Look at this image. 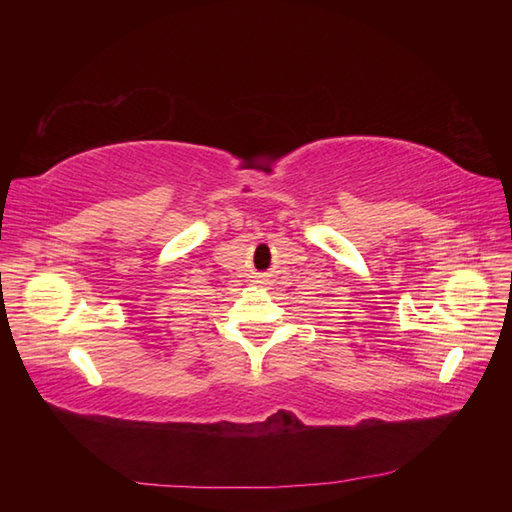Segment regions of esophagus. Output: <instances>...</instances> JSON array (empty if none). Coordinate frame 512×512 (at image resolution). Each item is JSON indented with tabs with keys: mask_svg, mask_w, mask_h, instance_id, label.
Returning a JSON list of instances; mask_svg holds the SVG:
<instances>
[{
	"mask_svg": "<svg viewBox=\"0 0 512 512\" xmlns=\"http://www.w3.org/2000/svg\"><path fill=\"white\" fill-rule=\"evenodd\" d=\"M257 284H264V279H257Z\"/></svg>",
	"mask_w": 512,
	"mask_h": 512,
	"instance_id": "esophagus-1",
	"label": "esophagus"
}]
</instances>
